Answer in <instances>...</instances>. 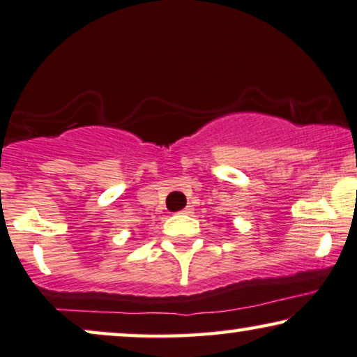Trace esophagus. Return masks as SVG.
<instances>
[{
    "instance_id": "esophagus-1",
    "label": "esophagus",
    "mask_w": 357,
    "mask_h": 357,
    "mask_svg": "<svg viewBox=\"0 0 357 357\" xmlns=\"http://www.w3.org/2000/svg\"><path fill=\"white\" fill-rule=\"evenodd\" d=\"M192 211H194V208H192V206H188L186 208H183V211H181V212H179V213H183V215H191V213H192Z\"/></svg>"
}]
</instances>
